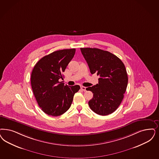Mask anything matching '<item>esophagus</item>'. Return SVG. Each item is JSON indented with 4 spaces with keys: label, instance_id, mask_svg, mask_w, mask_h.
Segmentation results:
<instances>
[{
    "label": "esophagus",
    "instance_id": "1",
    "mask_svg": "<svg viewBox=\"0 0 159 159\" xmlns=\"http://www.w3.org/2000/svg\"><path fill=\"white\" fill-rule=\"evenodd\" d=\"M81 89L83 91L85 92L86 90V87H84V86H81Z\"/></svg>",
    "mask_w": 159,
    "mask_h": 159
}]
</instances>
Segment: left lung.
Returning <instances> with one entry per match:
<instances>
[{
	"label": "left lung",
	"instance_id": "1",
	"mask_svg": "<svg viewBox=\"0 0 159 159\" xmlns=\"http://www.w3.org/2000/svg\"><path fill=\"white\" fill-rule=\"evenodd\" d=\"M80 50L90 73L100 76L98 84L86 88L93 93L89 107L98 115H109L118 108L126 92L128 77L125 65L109 52L88 48Z\"/></svg>",
	"mask_w": 159,
	"mask_h": 159
}]
</instances>
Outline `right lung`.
<instances>
[{
  "label": "right lung",
  "instance_id": "add662e5",
  "mask_svg": "<svg viewBox=\"0 0 159 159\" xmlns=\"http://www.w3.org/2000/svg\"><path fill=\"white\" fill-rule=\"evenodd\" d=\"M75 49L60 50L43 57L34 66L31 86L39 107L46 114L58 116L71 106L73 96L80 87L69 86L63 80V73L75 54Z\"/></svg>",
  "mask_w": 159,
  "mask_h": 159
}]
</instances>
